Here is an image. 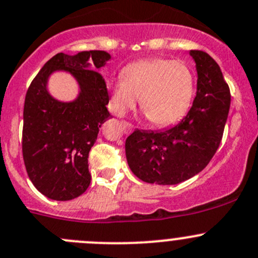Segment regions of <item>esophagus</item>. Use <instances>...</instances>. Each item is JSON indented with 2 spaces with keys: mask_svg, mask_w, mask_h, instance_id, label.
<instances>
[{
  "mask_svg": "<svg viewBox=\"0 0 258 258\" xmlns=\"http://www.w3.org/2000/svg\"><path fill=\"white\" fill-rule=\"evenodd\" d=\"M122 126H124V132H125V133H131V132L133 131V125H132L131 122L122 121Z\"/></svg>",
  "mask_w": 258,
  "mask_h": 258,
  "instance_id": "esophagus-1",
  "label": "esophagus"
}]
</instances>
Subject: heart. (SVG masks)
I'll return each instance as SVG.
<instances>
[{
	"instance_id": "obj_1",
	"label": "heart",
	"mask_w": 258,
	"mask_h": 258,
	"mask_svg": "<svg viewBox=\"0 0 258 258\" xmlns=\"http://www.w3.org/2000/svg\"><path fill=\"white\" fill-rule=\"evenodd\" d=\"M110 106L121 116L136 106L157 126L177 121L190 106L195 80L190 67L180 60L148 59L125 67L121 80L109 85Z\"/></svg>"
}]
</instances>
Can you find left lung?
I'll return each instance as SVG.
<instances>
[{"label": "left lung", "mask_w": 258, "mask_h": 258, "mask_svg": "<svg viewBox=\"0 0 258 258\" xmlns=\"http://www.w3.org/2000/svg\"><path fill=\"white\" fill-rule=\"evenodd\" d=\"M198 87L190 111L175 126L134 131L125 141L132 172L142 181L176 185L204 170L222 142L230 106L229 86L218 63L203 50H190Z\"/></svg>", "instance_id": "left-lung-1"}]
</instances>
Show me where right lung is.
Here are the masks:
<instances>
[{
  "instance_id": "right-lung-1",
  "label": "right lung",
  "mask_w": 258,
  "mask_h": 258,
  "mask_svg": "<svg viewBox=\"0 0 258 258\" xmlns=\"http://www.w3.org/2000/svg\"><path fill=\"white\" fill-rule=\"evenodd\" d=\"M109 59L104 50L58 53L29 86L21 141L24 163L33 185L46 198L72 200L90 186L88 153L101 125L111 117L106 82L99 72ZM58 69L78 80L81 92L75 102L60 103L46 91L48 75Z\"/></svg>"
}]
</instances>
